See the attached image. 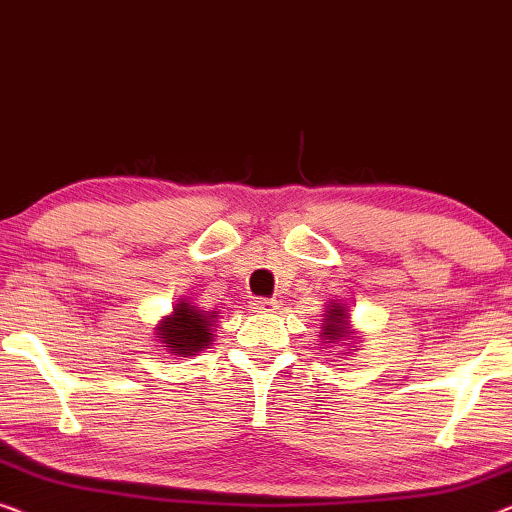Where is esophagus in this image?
Returning <instances> with one entry per match:
<instances>
[{
    "mask_svg": "<svg viewBox=\"0 0 512 512\" xmlns=\"http://www.w3.org/2000/svg\"><path fill=\"white\" fill-rule=\"evenodd\" d=\"M253 308L257 313H276L280 306L276 299H259V301H253Z\"/></svg>",
    "mask_w": 512,
    "mask_h": 512,
    "instance_id": "esophagus-1",
    "label": "esophagus"
}]
</instances>
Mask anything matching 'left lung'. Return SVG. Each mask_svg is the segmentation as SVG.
<instances>
[{
  "instance_id": "left-lung-1",
  "label": "left lung",
  "mask_w": 512,
  "mask_h": 512,
  "mask_svg": "<svg viewBox=\"0 0 512 512\" xmlns=\"http://www.w3.org/2000/svg\"><path fill=\"white\" fill-rule=\"evenodd\" d=\"M320 341L327 343L329 348H334V345H341L343 341H348V345L359 341L357 331L352 329V325H350L348 304H341V301L331 299L329 304L325 306V313H322ZM352 348H359V345H352Z\"/></svg>"
}]
</instances>
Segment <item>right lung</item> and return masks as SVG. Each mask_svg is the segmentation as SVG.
I'll return each mask as SVG.
<instances>
[{
  "label": "right lung",
  "mask_w": 512,
  "mask_h": 512,
  "mask_svg": "<svg viewBox=\"0 0 512 512\" xmlns=\"http://www.w3.org/2000/svg\"><path fill=\"white\" fill-rule=\"evenodd\" d=\"M218 311H204L194 301L181 299L174 311L157 322L155 334L162 348L176 357H192L213 341Z\"/></svg>",
  "instance_id": "right-lung-1"
}]
</instances>
